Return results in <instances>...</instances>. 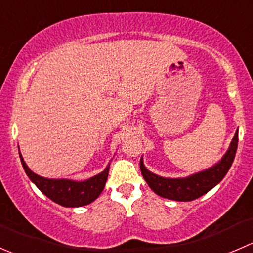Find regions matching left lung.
I'll list each match as a JSON object with an SVG mask.
<instances>
[{"label":"left lung","mask_w":253,"mask_h":253,"mask_svg":"<svg viewBox=\"0 0 253 253\" xmlns=\"http://www.w3.org/2000/svg\"><path fill=\"white\" fill-rule=\"evenodd\" d=\"M237 142H239V133H235L233 141L228 152L220 160V163L211 169L205 170L202 172L190 176L185 178H165L160 176L152 174L148 171L143 165L141 160V171L144 180L149 185V187L154 191L157 195L162 196L164 198L174 201H193L196 198L201 197L205 193L211 191L215 185H218L226 172L230 169L231 164L235 158Z\"/></svg>","instance_id":"obj_1"}]
</instances>
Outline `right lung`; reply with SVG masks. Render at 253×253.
<instances>
[{"instance_id":"1","label":"right lung","mask_w":253,"mask_h":253,"mask_svg":"<svg viewBox=\"0 0 253 253\" xmlns=\"http://www.w3.org/2000/svg\"><path fill=\"white\" fill-rule=\"evenodd\" d=\"M19 157L25 172L29 176L30 180L35 183V186L50 200L63 207H81L89 205L103 192L105 182L108 180L109 167L101 174L94 176L86 181H82V182L72 180H50V178H45L34 174L27 167L22 155L19 154Z\"/></svg>"}]
</instances>
